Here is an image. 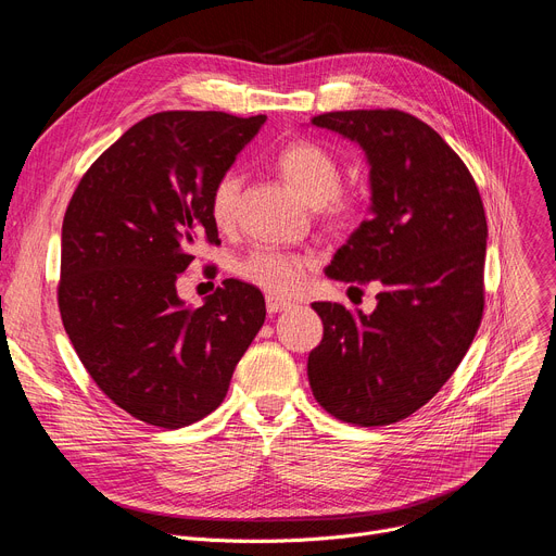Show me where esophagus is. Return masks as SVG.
<instances>
[{
  "label": "esophagus",
  "instance_id": "34e87169",
  "mask_svg": "<svg viewBox=\"0 0 556 556\" xmlns=\"http://www.w3.org/2000/svg\"><path fill=\"white\" fill-rule=\"evenodd\" d=\"M290 306V302H286V300H281V298H273V295H268L266 298V308H268V313L270 315H275V313H281V311H288Z\"/></svg>",
  "mask_w": 556,
  "mask_h": 556
}]
</instances>
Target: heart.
I'll return each instance as SVG.
<instances>
[{
	"label": "heart",
	"mask_w": 556,
	"mask_h": 556,
	"mask_svg": "<svg viewBox=\"0 0 556 556\" xmlns=\"http://www.w3.org/2000/svg\"><path fill=\"white\" fill-rule=\"evenodd\" d=\"M277 164L283 178L313 204L327 225L333 229H346L361 220L363 202L354 191H344L340 187L342 166L327 146L315 139H293L279 151ZM241 187V173L233 168L225 170L212 187L210 214L214 225L223 231L237 223ZM306 268V256L275 248L252 250L237 263V273L243 281L273 295L290 293L302 281Z\"/></svg>",
	"instance_id": "1"
}]
</instances>
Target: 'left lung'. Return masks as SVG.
<instances>
[{
	"mask_svg": "<svg viewBox=\"0 0 556 556\" xmlns=\"http://www.w3.org/2000/svg\"><path fill=\"white\" fill-rule=\"evenodd\" d=\"M363 146L371 216L336 252L329 277L383 286L371 315L315 302L325 336L308 354L313 396L354 426L417 413L453 376L484 311L486 216L471 170L417 116L394 108L311 119Z\"/></svg>",
	"mask_w": 556,
	"mask_h": 556,
	"instance_id": "8db88e82",
	"label": "left lung"
}]
</instances>
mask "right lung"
I'll return each mask as SVG.
<instances>
[{"instance_id":"1","label":"right lung","mask_w":556,"mask_h":556,"mask_svg":"<svg viewBox=\"0 0 556 556\" xmlns=\"http://www.w3.org/2000/svg\"><path fill=\"white\" fill-rule=\"evenodd\" d=\"M266 114L166 110L85 170L63 220L58 308L99 390L166 430L207 417L266 319L261 290L225 279L200 308L175 281L200 243L218 245L214 182Z\"/></svg>"}]
</instances>
